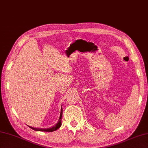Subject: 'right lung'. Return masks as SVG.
<instances>
[{"label": "right lung", "instance_id": "right-lung-1", "mask_svg": "<svg viewBox=\"0 0 148 148\" xmlns=\"http://www.w3.org/2000/svg\"><path fill=\"white\" fill-rule=\"evenodd\" d=\"M62 112H63V110H62V108H61V112H60V118L58 121L57 122V123H56L55 126H53L51 127H49L48 128H34L32 127H30L29 126L30 128H32V129L36 130V131H41V132H53V131H55L59 128L60 127H61V125H62Z\"/></svg>", "mask_w": 148, "mask_h": 148}]
</instances>
